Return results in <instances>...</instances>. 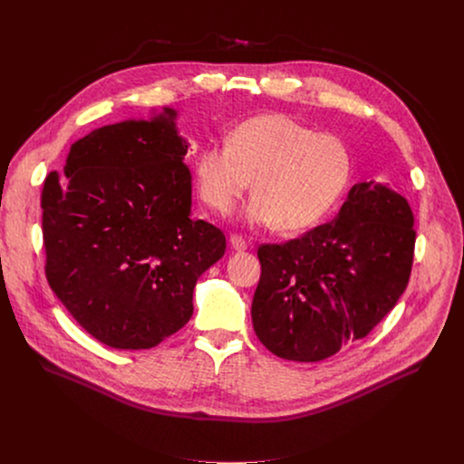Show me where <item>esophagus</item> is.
Masks as SVG:
<instances>
[{
	"instance_id": "1",
	"label": "esophagus",
	"mask_w": 464,
	"mask_h": 464,
	"mask_svg": "<svg viewBox=\"0 0 464 464\" xmlns=\"http://www.w3.org/2000/svg\"><path fill=\"white\" fill-rule=\"evenodd\" d=\"M229 244H231V247L237 249V251H244V249L247 247V242H246L240 235H231V237H229Z\"/></svg>"
}]
</instances>
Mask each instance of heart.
Returning a JSON list of instances; mask_svg holds the SVG:
<instances>
[{"mask_svg":"<svg viewBox=\"0 0 464 464\" xmlns=\"http://www.w3.org/2000/svg\"><path fill=\"white\" fill-rule=\"evenodd\" d=\"M198 194L217 213H227L251 185L240 211L247 226L303 231L336 209L353 176L343 140L315 131L288 115L266 113L235 126L226 145H208L194 158Z\"/></svg>","mask_w":464,"mask_h":464,"instance_id":"heart-1","label":"heart"}]
</instances>
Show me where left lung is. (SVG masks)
Wrapping results in <instances>:
<instances>
[{
	"label": "left lung",
	"instance_id": "1",
	"mask_svg": "<svg viewBox=\"0 0 464 464\" xmlns=\"http://www.w3.org/2000/svg\"><path fill=\"white\" fill-rule=\"evenodd\" d=\"M415 247L406 198L380 181L353 185L336 218L286 244H264L251 319L260 343L319 362L365 338L404 294Z\"/></svg>",
	"mask_w": 464,
	"mask_h": 464
}]
</instances>
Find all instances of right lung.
I'll use <instances>...</instances> for the list:
<instances>
[{"instance_id": "right-lung-1", "label": "right lung", "mask_w": 464, "mask_h": 464, "mask_svg": "<svg viewBox=\"0 0 464 464\" xmlns=\"http://www.w3.org/2000/svg\"><path fill=\"white\" fill-rule=\"evenodd\" d=\"M178 115L163 106L97 128L44 181L49 286L113 349H152L176 334L192 315L196 281L226 253L218 227L188 217Z\"/></svg>"}]
</instances>
